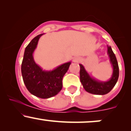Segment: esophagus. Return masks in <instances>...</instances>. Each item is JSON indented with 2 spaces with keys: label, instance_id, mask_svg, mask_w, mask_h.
<instances>
[{
  "label": "esophagus",
  "instance_id": "obj_1",
  "mask_svg": "<svg viewBox=\"0 0 131 131\" xmlns=\"http://www.w3.org/2000/svg\"><path fill=\"white\" fill-rule=\"evenodd\" d=\"M80 61H81V58H79V57H76L73 58V62L78 63V62H80Z\"/></svg>",
  "mask_w": 131,
  "mask_h": 131
}]
</instances>
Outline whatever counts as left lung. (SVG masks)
I'll return each mask as SVG.
<instances>
[{
  "label": "left lung",
  "instance_id": "8db88e82",
  "mask_svg": "<svg viewBox=\"0 0 131 131\" xmlns=\"http://www.w3.org/2000/svg\"><path fill=\"white\" fill-rule=\"evenodd\" d=\"M107 54L113 68L112 77L107 81H100L92 77L82 64L80 66V81L88 92L95 95H105L110 92L115 87L119 77V67L115 53L110 46H107Z\"/></svg>",
  "mask_w": 131,
  "mask_h": 131
}]
</instances>
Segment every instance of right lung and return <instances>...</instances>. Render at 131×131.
I'll return each instance as SVG.
<instances>
[{
    "instance_id": "right-lung-1",
    "label": "right lung",
    "mask_w": 131,
    "mask_h": 131,
    "mask_svg": "<svg viewBox=\"0 0 131 131\" xmlns=\"http://www.w3.org/2000/svg\"><path fill=\"white\" fill-rule=\"evenodd\" d=\"M43 34L34 37L27 46L21 64L23 82L31 94L41 99L56 95L62 89V79L68 70L71 61L58 66L50 71L43 70L34 61L33 53L39 39Z\"/></svg>"
}]
</instances>
